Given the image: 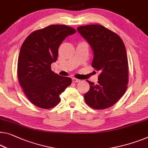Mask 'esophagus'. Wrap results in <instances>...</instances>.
<instances>
[{
  "instance_id": "esophagus-1",
  "label": "esophagus",
  "mask_w": 148,
  "mask_h": 148,
  "mask_svg": "<svg viewBox=\"0 0 148 148\" xmlns=\"http://www.w3.org/2000/svg\"><path fill=\"white\" fill-rule=\"evenodd\" d=\"M72 81L74 82H80V80H79V79H77V78H72Z\"/></svg>"
}]
</instances>
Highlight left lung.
I'll return each instance as SVG.
<instances>
[{
	"label": "left lung",
	"mask_w": 148,
	"mask_h": 148,
	"mask_svg": "<svg viewBox=\"0 0 148 148\" xmlns=\"http://www.w3.org/2000/svg\"><path fill=\"white\" fill-rule=\"evenodd\" d=\"M77 30L93 50L92 66L100 72L97 84L87 80L90 90L84 100L94 109L108 108L120 100L127 88L128 61L124 43L116 33L100 25L79 26Z\"/></svg>",
	"instance_id": "left-lung-1"
}]
</instances>
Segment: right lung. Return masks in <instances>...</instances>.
Instances as JSON below:
<instances>
[{"label": "right lung", "instance_id": "obj_1", "mask_svg": "<svg viewBox=\"0 0 148 148\" xmlns=\"http://www.w3.org/2000/svg\"><path fill=\"white\" fill-rule=\"evenodd\" d=\"M75 32L66 25H50L32 32L24 41L18 59V78L26 96L36 106H56L60 94L72 84L69 77L52 71L51 64L58 58L62 41Z\"/></svg>", "mask_w": 148, "mask_h": 148}]
</instances>
